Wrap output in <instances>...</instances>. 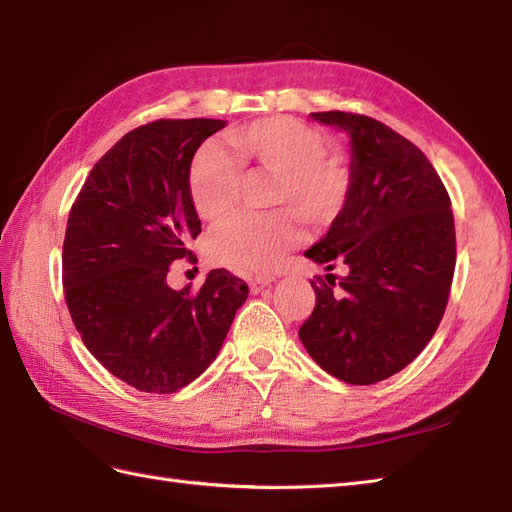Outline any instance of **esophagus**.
<instances>
[{
  "label": "esophagus",
  "mask_w": 512,
  "mask_h": 512,
  "mask_svg": "<svg viewBox=\"0 0 512 512\" xmlns=\"http://www.w3.org/2000/svg\"><path fill=\"white\" fill-rule=\"evenodd\" d=\"M270 283H272V277H255V279H248V285H251V292H253V294L261 292V290H264V287L270 285Z\"/></svg>",
  "instance_id": "1"
}]
</instances>
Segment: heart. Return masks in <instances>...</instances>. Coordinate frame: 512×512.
Instances as JSON below:
<instances>
[{"instance_id":"b5f03b06","label":"heart","mask_w":512,"mask_h":512,"mask_svg":"<svg viewBox=\"0 0 512 512\" xmlns=\"http://www.w3.org/2000/svg\"><path fill=\"white\" fill-rule=\"evenodd\" d=\"M227 140L251 173L272 175L266 214H238L207 240L214 264L240 274H266L300 238V221L326 229L342 216L352 192V170L342 155L326 151L320 129L292 116H264L233 127ZM229 153L207 144L188 175L190 201L203 220L229 216L242 196V170Z\"/></svg>"}]
</instances>
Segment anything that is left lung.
<instances>
[{
  "label": "left lung",
  "instance_id": "obj_1",
  "mask_svg": "<svg viewBox=\"0 0 512 512\" xmlns=\"http://www.w3.org/2000/svg\"><path fill=\"white\" fill-rule=\"evenodd\" d=\"M350 136L352 192L305 257L335 274L311 281L316 307L298 337L322 370L374 385L406 368L435 335L448 305L456 233L450 196L411 140L372 116L313 112Z\"/></svg>",
  "mask_w": 512,
  "mask_h": 512
}]
</instances>
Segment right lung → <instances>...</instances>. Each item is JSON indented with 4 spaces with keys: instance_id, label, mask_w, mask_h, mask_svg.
<instances>
[{
    "instance_id": "obj_1",
    "label": "right lung",
    "mask_w": 512,
    "mask_h": 512,
    "mask_svg": "<svg viewBox=\"0 0 512 512\" xmlns=\"http://www.w3.org/2000/svg\"><path fill=\"white\" fill-rule=\"evenodd\" d=\"M218 119H160L125 134L90 170L62 246L64 300L95 359L123 383L173 393L207 370L248 285L225 268L201 290L168 287L201 233L190 164Z\"/></svg>"
}]
</instances>
